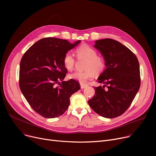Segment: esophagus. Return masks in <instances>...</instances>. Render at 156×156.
Instances as JSON below:
<instances>
[{
  "mask_svg": "<svg viewBox=\"0 0 156 156\" xmlns=\"http://www.w3.org/2000/svg\"><path fill=\"white\" fill-rule=\"evenodd\" d=\"M80 86H81V88L83 89V88H85L87 87L88 85L86 84V83H80Z\"/></svg>",
  "mask_w": 156,
  "mask_h": 156,
  "instance_id": "esophagus-1",
  "label": "esophagus"
}]
</instances>
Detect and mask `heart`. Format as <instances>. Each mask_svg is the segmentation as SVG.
Masks as SVG:
<instances>
[{
    "label": "heart",
    "instance_id": "1",
    "mask_svg": "<svg viewBox=\"0 0 156 156\" xmlns=\"http://www.w3.org/2000/svg\"><path fill=\"white\" fill-rule=\"evenodd\" d=\"M75 53L78 59H85L84 71H75L69 75V78L79 81L84 83L94 76V73L99 74L101 73L105 68V61L102 57L98 55L95 49L88 45L83 44L78 47ZM76 60L73 54L71 52H66L63 57V64L65 68L68 71H71L75 66Z\"/></svg>",
    "mask_w": 156,
    "mask_h": 156
}]
</instances>
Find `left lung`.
Returning <instances> with one entry per match:
<instances>
[{
  "mask_svg": "<svg viewBox=\"0 0 156 156\" xmlns=\"http://www.w3.org/2000/svg\"><path fill=\"white\" fill-rule=\"evenodd\" d=\"M94 47L103 55L106 69L98 78L104 85L94 87L95 95L88 102L100 116L116 118L128 109L140 88L139 62L128 48L115 40H96Z\"/></svg>",
  "mask_w": 156,
  "mask_h": 156,
  "instance_id": "1",
  "label": "left lung"
}]
</instances>
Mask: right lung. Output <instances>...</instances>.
Returning a JSON list of instances; mask_svg holds the SVG:
<instances>
[{
    "instance_id": "1",
    "label": "right lung",
    "mask_w": 156,
    "mask_h": 156,
    "mask_svg": "<svg viewBox=\"0 0 156 156\" xmlns=\"http://www.w3.org/2000/svg\"><path fill=\"white\" fill-rule=\"evenodd\" d=\"M80 42L71 44L66 40L44 38L31 46L21 58L20 90L31 108L44 118L62 115L69 107L71 96L80 89L75 80L63 81L68 72L64 55ZM57 84L60 85L56 87Z\"/></svg>"
}]
</instances>
